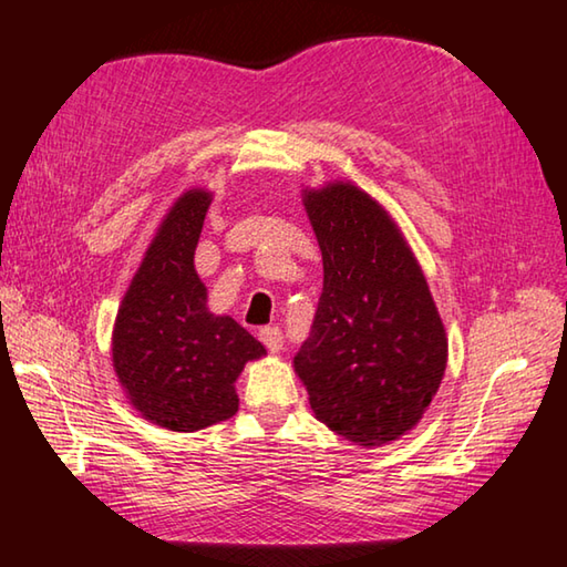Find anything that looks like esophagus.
<instances>
[{"mask_svg":"<svg viewBox=\"0 0 567 567\" xmlns=\"http://www.w3.org/2000/svg\"><path fill=\"white\" fill-rule=\"evenodd\" d=\"M260 341H262V346L268 348V351L275 355V353H280V348H282V331L277 329V327H265V329H260Z\"/></svg>","mask_w":567,"mask_h":567,"instance_id":"esophagus-1","label":"esophagus"}]
</instances>
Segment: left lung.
Instances as JSON below:
<instances>
[{"instance_id": "8db88e82", "label": "left lung", "mask_w": 567, "mask_h": 567, "mask_svg": "<svg viewBox=\"0 0 567 567\" xmlns=\"http://www.w3.org/2000/svg\"><path fill=\"white\" fill-rule=\"evenodd\" d=\"M323 292L295 372L311 412L358 445L404 436L424 416L449 360L426 277L400 228L351 183L305 189Z\"/></svg>"}]
</instances>
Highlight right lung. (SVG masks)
<instances>
[{"instance_id": "obj_1", "label": "right lung", "mask_w": 567, "mask_h": 567, "mask_svg": "<svg viewBox=\"0 0 567 567\" xmlns=\"http://www.w3.org/2000/svg\"><path fill=\"white\" fill-rule=\"evenodd\" d=\"M212 192L187 189L155 231L118 307L112 363L128 404L171 431H199L238 412L234 382L260 341L207 309L195 248Z\"/></svg>"}]
</instances>
